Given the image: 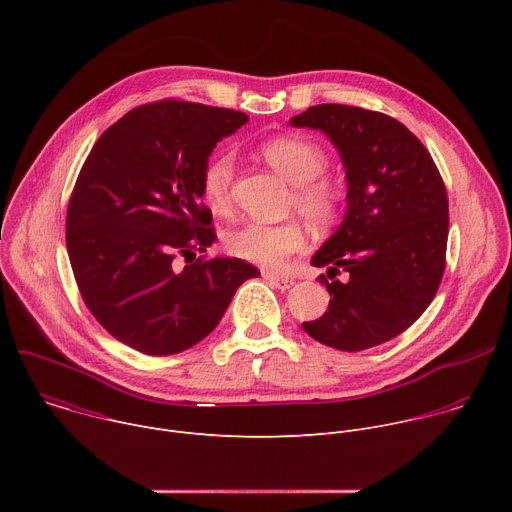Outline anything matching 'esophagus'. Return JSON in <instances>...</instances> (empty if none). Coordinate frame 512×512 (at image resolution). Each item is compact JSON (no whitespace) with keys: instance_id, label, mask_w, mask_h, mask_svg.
I'll list each match as a JSON object with an SVG mask.
<instances>
[{"instance_id":"esophagus-1","label":"esophagus","mask_w":512,"mask_h":512,"mask_svg":"<svg viewBox=\"0 0 512 512\" xmlns=\"http://www.w3.org/2000/svg\"><path fill=\"white\" fill-rule=\"evenodd\" d=\"M263 279L271 285V287H277L281 291L289 289L291 285H294V279L287 277V275H277V273H271V271H263Z\"/></svg>"}]
</instances>
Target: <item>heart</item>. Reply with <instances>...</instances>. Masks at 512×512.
Segmentation results:
<instances>
[{"instance_id": "b5f03b06", "label": "heart", "mask_w": 512, "mask_h": 512, "mask_svg": "<svg viewBox=\"0 0 512 512\" xmlns=\"http://www.w3.org/2000/svg\"><path fill=\"white\" fill-rule=\"evenodd\" d=\"M267 164L294 184L291 208H296L314 227L332 225L342 208L344 190L338 182L322 176L328 168V154L322 145L304 135H281L261 145ZM235 160L229 152H216L202 170L200 188L208 206L227 214L233 206ZM306 237L298 223L281 225L245 223L227 231L225 249L245 261L263 267H281L291 255L304 249Z\"/></svg>"}]
</instances>
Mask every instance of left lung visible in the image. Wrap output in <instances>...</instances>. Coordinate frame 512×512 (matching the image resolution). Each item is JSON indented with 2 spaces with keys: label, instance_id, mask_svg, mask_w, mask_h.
<instances>
[{
  "label": "left lung",
  "instance_id": "obj_1",
  "mask_svg": "<svg viewBox=\"0 0 512 512\" xmlns=\"http://www.w3.org/2000/svg\"><path fill=\"white\" fill-rule=\"evenodd\" d=\"M324 131L346 170V216L312 257L344 279L328 281V310L304 330L318 342L358 352L407 330L442 283L448 247V194L425 145L397 119L324 103L291 117ZM332 279V278H330Z\"/></svg>",
  "mask_w": 512,
  "mask_h": 512
}]
</instances>
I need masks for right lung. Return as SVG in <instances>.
Wrapping results in <instances>:
<instances>
[{"instance_id": "1", "label": "right lung", "mask_w": 512, "mask_h": 512, "mask_svg": "<svg viewBox=\"0 0 512 512\" xmlns=\"http://www.w3.org/2000/svg\"><path fill=\"white\" fill-rule=\"evenodd\" d=\"M247 119L166 99L131 109L93 145L68 202L66 249L87 308L119 342L178 354L216 328L243 281L259 277L237 257L174 265L216 241L200 176L216 141Z\"/></svg>"}]
</instances>
